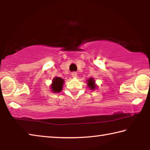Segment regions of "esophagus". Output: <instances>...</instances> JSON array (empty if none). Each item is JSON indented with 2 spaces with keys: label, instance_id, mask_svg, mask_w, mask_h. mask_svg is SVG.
<instances>
[{
  "label": "esophagus",
  "instance_id": "esophagus-1",
  "mask_svg": "<svg viewBox=\"0 0 150 150\" xmlns=\"http://www.w3.org/2000/svg\"><path fill=\"white\" fill-rule=\"evenodd\" d=\"M71 76L73 77H77V72H73L72 73H71Z\"/></svg>",
  "mask_w": 150,
  "mask_h": 150
}]
</instances>
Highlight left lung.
I'll list each match as a JSON object with an SVG mask.
<instances>
[{"mask_svg": "<svg viewBox=\"0 0 150 150\" xmlns=\"http://www.w3.org/2000/svg\"><path fill=\"white\" fill-rule=\"evenodd\" d=\"M88 86L91 89L94 90L96 88V85H95V81L93 80V78H90L88 80Z\"/></svg>", "mask_w": 150, "mask_h": 150, "instance_id": "8db88e82", "label": "left lung"}]
</instances>
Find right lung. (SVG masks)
Masks as SVG:
<instances>
[{"label": "right lung", "instance_id": "obj_1", "mask_svg": "<svg viewBox=\"0 0 150 150\" xmlns=\"http://www.w3.org/2000/svg\"><path fill=\"white\" fill-rule=\"evenodd\" d=\"M64 80L60 77H55L53 79V83L51 88L54 93H59L62 91Z\"/></svg>", "mask_w": 150, "mask_h": 150}]
</instances>
